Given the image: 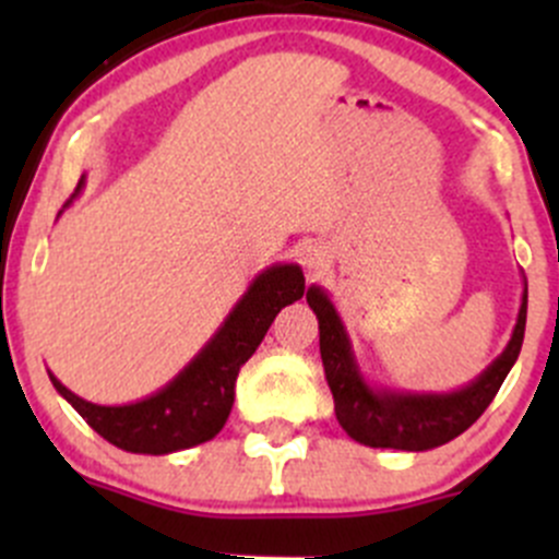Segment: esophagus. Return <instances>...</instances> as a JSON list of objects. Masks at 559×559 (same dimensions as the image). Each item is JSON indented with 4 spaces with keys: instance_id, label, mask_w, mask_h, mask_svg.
I'll return each mask as SVG.
<instances>
[{
    "instance_id": "1",
    "label": "esophagus",
    "mask_w": 559,
    "mask_h": 559,
    "mask_svg": "<svg viewBox=\"0 0 559 559\" xmlns=\"http://www.w3.org/2000/svg\"><path fill=\"white\" fill-rule=\"evenodd\" d=\"M300 259H302V264H306L308 273H319V270L324 267V251H321V248H316V246L302 248Z\"/></svg>"
}]
</instances>
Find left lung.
I'll return each instance as SVG.
<instances>
[{"instance_id": "1", "label": "left lung", "mask_w": 559, "mask_h": 559, "mask_svg": "<svg viewBox=\"0 0 559 559\" xmlns=\"http://www.w3.org/2000/svg\"><path fill=\"white\" fill-rule=\"evenodd\" d=\"M308 306L319 319V352L324 362L326 384L335 400V416L354 441L373 449H400V452H427L462 436L487 411L514 368L522 352L524 321H527V286L522 308L506 352L467 386L456 392H392L373 389L362 379L352 354L346 326L324 289L311 286Z\"/></svg>"}]
</instances>
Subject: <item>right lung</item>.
<instances>
[{"label": "right lung", "mask_w": 559, "mask_h": 559, "mask_svg": "<svg viewBox=\"0 0 559 559\" xmlns=\"http://www.w3.org/2000/svg\"><path fill=\"white\" fill-rule=\"evenodd\" d=\"M78 183L75 191H81ZM306 295L297 264H273L253 278L207 346L151 397L129 405H97L50 376L56 392L112 447L132 454H173L218 436L235 403V381L281 308Z\"/></svg>", "instance_id": "add662e5"}]
</instances>
